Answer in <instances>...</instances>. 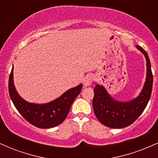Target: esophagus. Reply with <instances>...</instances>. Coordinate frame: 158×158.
I'll use <instances>...</instances> for the list:
<instances>
[{
	"mask_svg": "<svg viewBox=\"0 0 158 158\" xmlns=\"http://www.w3.org/2000/svg\"><path fill=\"white\" fill-rule=\"evenodd\" d=\"M94 78L93 77V75H91V74H88V75H87L84 79L85 86H88V85L91 84V83L94 81Z\"/></svg>",
	"mask_w": 158,
	"mask_h": 158,
	"instance_id": "34e87169",
	"label": "esophagus"
}]
</instances>
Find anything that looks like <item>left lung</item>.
Listing matches in <instances>:
<instances>
[{
  "label": "left lung",
  "instance_id": "1",
  "mask_svg": "<svg viewBox=\"0 0 158 158\" xmlns=\"http://www.w3.org/2000/svg\"><path fill=\"white\" fill-rule=\"evenodd\" d=\"M137 48L145 55L147 65L146 80L138 97L128 102H117L108 95L102 86L97 85L94 89V114L99 122L109 128H120L131 125L143 113L151 97L153 85L151 63L146 50L139 45Z\"/></svg>",
  "mask_w": 158,
  "mask_h": 158
}]
</instances>
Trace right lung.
Wrapping results in <instances>:
<instances>
[{
	"label": "right lung",
	"instance_id": "obj_1",
	"mask_svg": "<svg viewBox=\"0 0 158 158\" xmlns=\"http://www.w3.org/2000/svg\"><path fill=\"white\" fill-rule=\"evenodd\" d=\"M82 85L68 90L56 100L39 105L27 102L19 95L13 84V67L9 78V93L20 114L32 126L50 128L60 125L67 117L72 103L80 94Z\"/></svg>",
	"mask_w": 158,
	"mask_h": 158
}]
</instances>
